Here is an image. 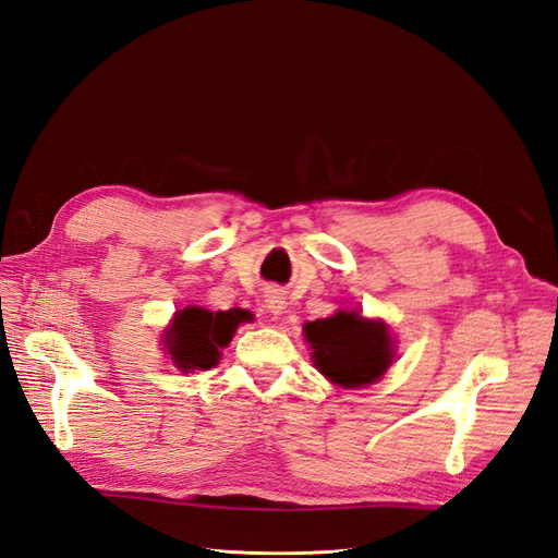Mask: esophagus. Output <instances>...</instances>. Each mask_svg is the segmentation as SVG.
Here are the masks:
<instances>
[{"mask_svg": "<svg viewBox=\"0 0 558 558\" xmlns=\"http://www.w3.org/2000/svg\"><path fill=\"white\" fill-rule=\"evenodd\" d=\"M265 307H267L269 314L279 316L283 312V307H286V300H283V295L277 289H269V291H265Z\"/></svg>", "mask_w": 558, "mask_h": 558, "instance_id": "obj_1", "label": "esophagus"}]
</instances>
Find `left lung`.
<instances>
[{
    "instance_id": "left-lung-1",
    "label": "left lung",
    "mask_w": 558,
    "mask_h": 558,
    "mask_svg": "<svg viewBox=\"0 0 558 558\" xmlns=\"http://www.w3.org/2000/svg\"><path fill=\"white\" fill-rule=\"evenodd\" d=\"M316 369L342 388L375 384L393 363L396 342L384 320L340 310L305 324Z\"/></svg>"
}]
</instances>
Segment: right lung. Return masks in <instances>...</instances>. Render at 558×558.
<instances>
[{
	"label": "right lung",
	"mask_w": 558,
	"mask_h": 558,
	"mask_svg": "<svg viewBox=\"0 0 558 558\" xmlns=\"http://www.w3.org/2000/svg\"><path fill=\"white\" fill-rule=\"evenodd\" d=\"M244 320H251V314L244 310L209 312L202 307H185L174 314L162 342L181 373L209 369L221 361V349L230 344L234 330Z\"/></svg>",
	"instance_id": "add662e5"
}]
</instances>
